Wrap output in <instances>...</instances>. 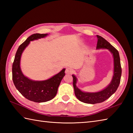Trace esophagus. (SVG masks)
Returning a JSON list of instances; mask_svg holds the SVG:
<instances>
[{
    "label": "esophagus",
    "mask_w": 133,
    "mask_h": 133,
    "mask_svg": "<svg viewBox=\"0 0 133 133\" xmlns=\"http://www.w3.org/2000/svg\"><path fill=\"white\" fill-rule=\"evenodd\" d=\"M73 72H74V71L70 68H67L66 70H65V72H66V74H72Z\"/></svg>",
    "instance_id": "34e87169"
}]
</instances>
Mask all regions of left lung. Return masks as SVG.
Returning a JSON list of instances; mask_svg holds the SVG:
<instances>
[{"label":"left lung","mask_w":133,"mask_h":133,"mask_svg":"<svg viewBox=\"0 0 133 133\" xmlns=\"http://www.w3.org/2000/svg\"><path fill=\"white\" fill-rule=\"evenodd\" d=\"M98 39L97 49H107L111 52L114 58V72L111 82L106 88L100 91L95 92H84L77 86V78L74 75L73 78V86L74 92L78 99L82 102L89 104H95L103 102L109 98L117 91L121 81L122 69H121L120 57L118 50L114 48L106 39L99 35H97Z\"/></svg>","instance_id":"8db88e82"}]
</instances>
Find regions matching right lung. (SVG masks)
Segmentation results:
<instances>
[{
    "label": "right lung",
    "instance_id": "right-lung-1",
    "mask_svg": "<svg viewBox=\"0 0 133 133\" xmlns=\"http://www.w3.org/2000/svg\"><path fill=\"white\" fill-rule=\"evenodd\" d=\"M47 35L48 34H34L29 36L19 46L12 64V80L16 89L27 99L38 103L47 102L55 97L59 84L65 75V69L47 80L33 81L24 75L20 63L22 53L30 42Z\"/></svg>",
    "mask_w": 133,
    "mask_h": 133
}]
</instances>
